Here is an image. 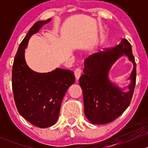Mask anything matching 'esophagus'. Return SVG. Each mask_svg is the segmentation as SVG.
Segmentation results:
<instances>
[{"label": "esophagus", "mask_w": 148, "mask_h": 148, "mask_svg": "<svg viewBox=\"0 0 148 148\" xmlns=\"http://www.w3.org/2000/svg\"><path fill=\"white\" fill-rule=\"evenodd\" d=\"M82 69L80 67H78V68L76 69L75 71H74V76L76 77V79L78 80L79 79V77L82 75Z\"/></svg>", "instance_id": "obj_1"}]
</instances>
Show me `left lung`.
<instances>
[{
    "mask_svg": "<svg viewBox=\"0 0 148 148\" xmlns=\"http://www.w3.org/2000/svg\"><path fill=\"white\" fill-rule=\"evenodd\" d=\"M123 54L128 56L134 68L130 78V91L123 92L108 79V70ZM136 83V63L131 44L122 38L118 45L92 55L84 61V74L79 78L82 89L84 114L93 124L110 123L120 117L132 100Z\"/></svg>",
    "mask_w": 148,
    "mask_h": 148,
    "instance_id": "1",
    "label": "left lung"
}]
</instances>
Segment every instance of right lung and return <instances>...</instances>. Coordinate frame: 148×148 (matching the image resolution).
<instances>
[{
    "instance_id": "right-lung-1",
    "label": "right lung",
    "mask_w": 148,
    "mask_h": 148,
    "mask_svg": "<svg viewBox=\"0 0 148 148\" xmlns=\"http://www.w3.org/2000/svg\"><path fill=\"white\" fill-rule=\"evenodd\" d=\"M37 21L20 44L12 69V89L19 114L40 128L54 125L68 88L75 82L72 71L57 68L48 73L31 70L26 63L24 49L31 35L50 21Z\"/></svg>"
}]
</instances>
